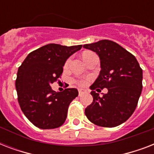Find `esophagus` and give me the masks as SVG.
Returning a JSON list of instances; mask_svg holds the SVG:
<instances>
[{
  "mask_svg": "<svg viewBox=\"0 0 154 154\" xmlns=\"http://www.w3.org/2000/svg\"><path fill=\"white\" fill-rule=\"evenodd\" d=\"M78 93H79V96H82V94H83L85 93V91H84V90H82V89H79V91H78Z\"/></svg>",
  "mask_w": 154,
  "mask_h": 154,
  "instance_id": "esophagus-1",
  "label": "esophagus"
}]
</instances>
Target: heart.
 <instances>
[{"mask_svg":"<svg viewBox=\"0 0 154 154\" xmlns=\"http://www.w3.org/2000/svg\"><path fill=\"white\" fill-rule=\"evenodd\" d=\"M89 53H89V52L85 53L84 55H83V57H84L85 56H86V55H88V54H89ZM69 60H68L67 62H66V65H67L68 64H69ZM78 84H79L80 85H85L87 84V81H86V80H82V81L78 82Z\"/></svg>","mask_w":154,"mask_h":154,"instance_id":"b5f03b06","label":"heart"}]
</instances>
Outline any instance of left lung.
Wrapping results in <instances>:
<instances>
[{"mask_svg": "<svg viewBox=\"0 0 154 154\" xmlns=\"http://www.w3.org/2000/svg\"><path fill=\"white\" fill-rule=\"evenodd\" d=\"M83 47L96 53L101 63L100 73L90 86L94 101L85 110V116L99 126H117L129 119L137 105L142 69L136 57L114 42L102 40ZM104 88L108 93L101 97L94 91Z\"/></svg>", "mask_w": 154, "mask_h": 154, "instance_id": "left-lung-1", "label": "left lung"}]
</instances>
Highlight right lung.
<instances>
[{
  "mask_svg": "<svg viewBox=\"0 0 154 154\" xmlns=\"http://www.w3.org/2000/svg\"><path fill=\"white\" fill-rule=\"evenodd\" d=\"M82 45L49 44L31 52L18 69L16 89L18 102L25 117L42 129L64 124L70 102L78 96L75 88L55 92L50 85L59 78L70 56Z\"/></svg>",
  "mask_w": 154,
  "mask_h": 154,
  "instance_id": "1",
  "label": "right lung"
}]
</instances>
